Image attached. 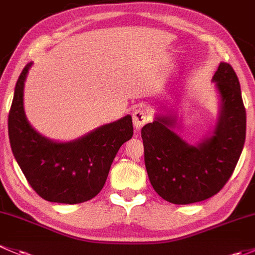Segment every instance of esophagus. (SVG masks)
<instances>
[{
	"mask_svg": "<svg viewBox=\"0 0 255 255\" xmlns=\"http://www.w3.org/2000/svg\"><path fill=\"white\" fill-rule=\"evenodd\" d=\"M132 122H133V127H135L136 130H140L146 123H148V115L143 109L137 108L133 110L132 114Z\"/></svg>",
	"mask_w": 255,
	"mask_h": 255,
	"instance_id": "esophagus-1",
	"label": "esophagus"
}]
</instances>
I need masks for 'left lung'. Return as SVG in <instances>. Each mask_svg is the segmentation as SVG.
Listing matches in <instances>:
<instances>
[{
	"label": "left lung",
	"instance_id": "1",
	"mask_svg": "<svg viewBox=\"0 0 255 255\" xmlns=\"http://www.w3.org/2000/svg\"><path fill=\"white\" fill-rule=\"evenodd\" d=\"M219 114L212 131L188 143L175 112L157 114L141 130L149 182L161 198L177 205L199 203L219 193L235 170L246 140V109L232 66L220 62L212 77Z\"/></svg>",
	"mask_w": 255,
	"mask_h": 255
}]
</instances>
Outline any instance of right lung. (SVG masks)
Segmentation results:
<instances>
[{
  "mask_svg": "<svg viewBox=\"0 0 255 255\" xmlns=\"http://www.w3.org/2000/svg\"><path fill=\"white\" fill-rule=\"evenodd\" d=\"M33 62L20 73L8 115L10 148L31 188L45 200L80 204L102 190L120 146L132 137L131 115L102 125L72 141L39 133L24 112V82Z\"/></svg>",
  "mask_w": 255,
  "mask_h": 255,
  "instance_id": "1",
  "label": "right lung"
}]
</instances>
